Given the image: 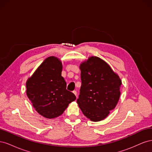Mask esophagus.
<instances>
[{"instance_id":"34e87169","label":"esophagus","mask_w":152,"mask_h":152,"mask_svg":"<svg viewBox=\"0 0 152 152\" xmlns=\"http://www.w3.org/2000/svg\"><path fill=\"white\" fill-rule=\"evenodd\" d=\"M73 93L76 96V97H77V91H73Z\"/></svg>"}]
</instances>
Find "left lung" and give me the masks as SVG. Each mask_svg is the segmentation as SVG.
Instances as JSON below:
<instances>
[{
  "label": "left lung",
  "instance_id": "left-lung-1",
  "mask_svg": "<svg viewBox=\"0 0 152 152\" xmlns=\"http://www.w3.org/2000/svg\"><path fill=\"white\" fill-rule=\"evenodd\" d=\"M79 68L82 85L77 104L90 121H103L120 98L121 79L107 62L97 56L89 57Z\"/></svg>",
  "mask_w": 152,
  "mask_h": 152
}]
</instances>
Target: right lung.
I'll list each match as a JSON object with an SVG mask.
<instances>
[{
  "instance_id": "1",
  "label": "right lung",
  "mask_w": 152,
  "mask_h": 152,
  "mask_svg": "<svg viewBox=\"0 0 152 152\" xmlns=\"http://www.w3.org/2000/svg\"><path fill=\"white\" fill-rule=\"evenodd\" d=\"M62 68L60 59L49 56L26 82L27 96L36 111L45 118L61 115L76 99L74 94L66 90V83L61 76Z\"/></svg>"
}]
</instances>
